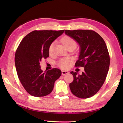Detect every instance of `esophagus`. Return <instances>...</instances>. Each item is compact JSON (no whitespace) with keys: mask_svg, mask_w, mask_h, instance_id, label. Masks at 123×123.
Wrapping results in <instances>:
<instances>
[{"mask_svg":"<svg viewBox=\"0 0 123 123\" xmlns=\"http://www.w3.org/2000/svg\"><path fill=\"white\" fill-rule=\"evenodd\" d=\"M68 73H69V72L67 71H65V70H62V74L63 75H65L68 74Z\"/></svg>","mask_w":123,"mask_h":123,"instance_id":"1","label":"esophagus"}]
</instances>
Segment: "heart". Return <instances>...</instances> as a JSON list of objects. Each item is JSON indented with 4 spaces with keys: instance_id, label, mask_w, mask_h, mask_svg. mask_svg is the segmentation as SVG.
I'll use <instances>...</instances> for the list:
<instances>
[{
    "instance_id": "1",
    "label": "heart",
    "mask_w": 123,
    "mask_h": 123,
    "mask_svg": "<svg viewBox=\"0 0 123 123\" xmlns=\"http://www.w3.org/2000/svg\"><path fill=\"white\" fill-rule=\"evenodd\" d=\"M62 42L63 43V45L66 47L70 45H74L76 46V42L73 39L69 36H64L62 39ZM54 43H53L50 45L49 47V53L50 54H53L54 51ZM70 60L69 59H63L60 60L58 64L60 67H61L62 69H67L70 67Z\"/></svg>"
}]
</instances>
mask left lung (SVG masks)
Returning a JSON list of instances; mask_svg holds the SVG:
<instances>
[{"label":"left lung","mask_w":123,"mask_h":123,"mask_svg":"<svg viewBox=\"0 0 123 123\" xmlns=\"http://www.w3.org/2000/svg\"><path fill=\"white\" fill-rule=\"evenodd\" d=\"M66 35L74 39L80 47L76 67H83L82 74L71 72L73 81L69 84L72 93L80 98H88L99 91L106 78L110 56L105 41L93 30H65Z\"/></svg>","instance_id":"8db88e82"}]
</instances>
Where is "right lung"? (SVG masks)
Listing matches in <instances>:
<instances>
[{"label":"right lung","instance_id":"obj_1","mask_svg":"<svg viewBox=\"0 0 123 123\" xmlns=\"http://www.w3.org/2000/svg\"><path fill=\"white\" fill-rule=\"evenodd\" d=\"M64 30L33 31L23 39L17 49L14 62L18 76L27 92L34 97L48 95L54 83L61 75V71L53 68L45 73L40 62L49 57V47Z\"/></svg>","mask_w":123,"mask_h":123}]
</instances>
